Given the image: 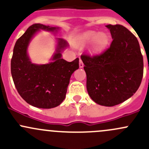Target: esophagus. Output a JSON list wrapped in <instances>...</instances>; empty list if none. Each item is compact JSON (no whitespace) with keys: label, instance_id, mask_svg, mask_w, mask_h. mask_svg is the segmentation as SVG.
Wrapping results in <instances>:
<instances>
[{"label":"esophagus","instance_id":"obj_1","mask_svg":"<svg viewBox=\"0 0 149 149\" xmlns=\"http://www.w3.org/2000/svg\"><path fill=\"white\" fill-rule=\"evenodd\" d=\"M79 67H80V68H83L84 67V63H83V62H82V61L81 59H80V61H79Z\"/></svg>","mask_w":149,"mask_h":149}]
</instances>
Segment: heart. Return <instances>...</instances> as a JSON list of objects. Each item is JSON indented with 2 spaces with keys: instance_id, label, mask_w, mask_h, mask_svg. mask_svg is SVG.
<instances>
[{
  "instance_id": "b5f03b06",
  "label": "heart",
  "mask_w": 149,
  "mask_h": 149,
  "mask_svg": "<svg viewBox=\"0 0 149 149\" xmlns=\"http://www.w3.org/2000/svg\"><path fill=\"white\" fill-rule=\"evenodd\" d=\"M79 40L81 45H86L93 42L90 52L92 54H97L101 52L106 47L109 42V37L104 32L88 31L83 33L79 37Z\"/></svg>"
}]
</instances>
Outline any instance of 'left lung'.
<instances>
[{
  "label": "left lung",
  "mask_w": 149,
  "mask_h": 149,
  "mask_svg": "<svg viewBox=\"0 0 149 149\" xmlns=\"http://www.w3.org/2000/svg\"><path fill=\"white\" fill-rule=\"evenodd\" d=\"M112 42L100 55L81 56L86 88L98 104L112 107L131 97L141 85L143 60L137 38L125 26L107 25Z\"/></svg>",
  "instance_id": "8db88e82"
}]
</instances>
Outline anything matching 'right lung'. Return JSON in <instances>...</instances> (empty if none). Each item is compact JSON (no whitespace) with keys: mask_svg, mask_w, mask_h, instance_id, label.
Listing matches in <instances>:
<instances>
[{"mask_svg":"<svg viewBox=\"0 0 149 149\" xmlns=\"http://www.w3.org/2000/svg\"><path fill=\"white\" fill-rule=\"evenodd\" d=\"M40 30L58 32L60 27L34 24L18 39L13 48L10 70L18 92L28 104L35 107L50 109L61 104L65 98L71 75L79 68V59L68 62L62 52L68 44L56 38L57 46L49 63H32L27 49L30 42Z\"/></svg>","mask_w":149,"mask_h":149,"instance_id":"right-lung-1","label":"right lung"}]
</instances>
